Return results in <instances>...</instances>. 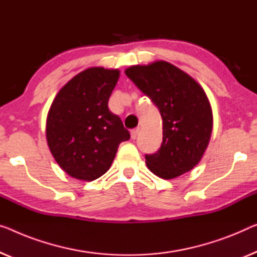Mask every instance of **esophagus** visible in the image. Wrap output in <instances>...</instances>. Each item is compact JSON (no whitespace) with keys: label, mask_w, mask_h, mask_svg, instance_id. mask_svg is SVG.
Listing matches in <instances>:
<instances>
[{"label":"esophagus","mask_w":257,"mask_h":257,"mask_svg":"<svg viewBox=\"0 0 257 257\" xmlns=\"http://www.w3.org/2000/svg\"><path fill=\"white\" fill-rule=\"evenodd\" d=\"M139 133H140V128L133 129L132 132H130V136H132V139L136 140V137H137V135H139Z\"/></svg>","instance_id":"34e87169"}]
</instances>
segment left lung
Returning <instances> with one entry per match:
<instances>
[{"label":"left lung","mask_w":257,"mask_h":257,"mask_svg":"<svg viewBox=\"0 0 257 257\" xmlns=\"http://www.w3.org/2000/svg\"><path fill=\"white\" fill-rule=\"evenodd\" d=\"M125 75L158 107L163 143L145 155L148 168L162 179L178 178L197 165L212 132L209 99L194 78L166 61L133 66Z\"/></svg>","instance_id":"left-lung-1"}]
</instances>
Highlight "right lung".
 Returning <instances> with one entry per match:
<instances>
[{
  "label": "right lung",
  "mask_w": 257,
  "mask_h": 257,
  "mask_svg": "<svg viewBox=\"0 0 257 257\" xmlns=\"http://www.w3.org/2000/svg\"><path fill=\"white\" fill-rule=\"evenodd\" d=\"M120 71L89 68L59 91L49 108L46 137L53 157L70 177L93 181L109 170L130 134L108 109Z\"/></svg>",
  "instance_id": "1"
}]
</instances>
